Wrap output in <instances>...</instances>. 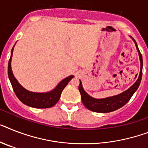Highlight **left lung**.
<instances>
[{
  "mask_svg": "<svg viewBox=\"0 0 148 148\" xmlns=\"http://www.w3.org/2000/svg\"><path fill=\"white\" fill-rule=\"evenodd\" d=\"M132 40L135 42L137 51L138 52L140 63H141V69H140V73H139L137 81L135 82L128 90L125 91L123 93L115 95V96L102 99L94 98V97L88 95L85 91V90L83 89L82 85V82L80 81L79 85V90L80 91V94H81L82 101L86 108L93 111V112H96V113H110L112 111L116 110L119 109L120 107H123L125 103H128V101L130 100L134 93L136 91L140 83H141V78H142L143 60L142 55H141V52L138 47L136 41H135L134 38H132Z\"/></svg>",
  "mask_w": 148,
  "mask_h": 148,
  "instance_id": "obj_1",
  "label": "left lung"
}]
</instances>
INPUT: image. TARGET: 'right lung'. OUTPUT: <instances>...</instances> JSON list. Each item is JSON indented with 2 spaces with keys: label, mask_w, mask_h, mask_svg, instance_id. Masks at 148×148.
<instances>
[{
  "label": "right lung",
  "mask_w": 148,
  "mask_h": 148,
  "mask_svg": "<svg viewBox=\"0 0 148 148\" xmlns=\"http://www.w3.org/2000/svg\"><path fill=\"white\" fill-rule=\"evenodd\" d=\"M13 48H14V46L11 51V56L9 60V63H8V77H9L10 81L16 97L24 104L27 105L29 107H34V108H49L54 106L57 103V101H59L61 93L64 88L74 76L69 75L66 79H63L57 85V87L49 92L36 93V92L28 91L18 82L12 72L11 59H12Z\"/></svg>",
  "instance_id": "right-lung-1"
}]
</instances>
